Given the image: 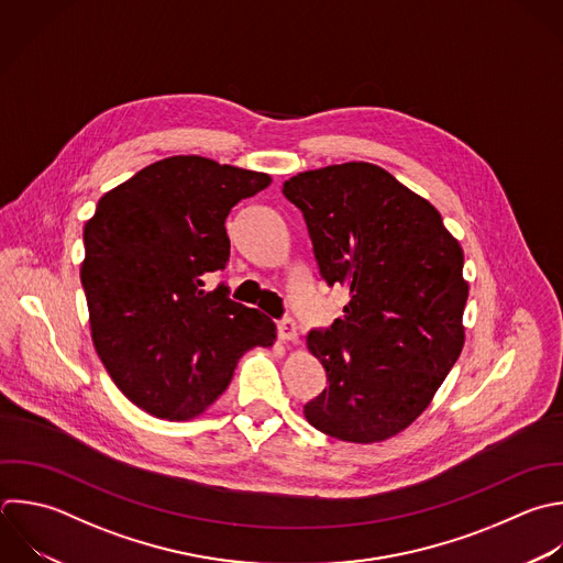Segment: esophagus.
Listing matches in <instances>:
<instances>
[{
    "mask_svg": "<svg viewBox=\"0 0 563 563\" xmlns=\"http://www.w3.org/2000/svg\"><path fill=\"white\" fill-rule=\"evenodd\" d=\"M277 336L288 343V341H297V325L292 321V317H284L277 321Z\"/></svg>",
    "mask_w": 563,
    "mask_h": 563,
    "instance_id": "34e87169",
    "label": "esophagus"
}]
</instances>
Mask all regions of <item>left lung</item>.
<instances>
[{"label": "left lung", "instance_id": "obj_1", "mask_svg": "<svg viewBox=\"0 0 563 563\" xmlns=\"http://www.w3.org/2000/svg\"><path fill=\"white\" fill-rule=\"evenodd\" d=\"M282 191L306 220L321 279L352 295L341 319L306 336L328 385L303 413L345 442L391 438L462 352V249L427 200L369 163L303 172Z\"/></svg>", "mask_w": 563, "mask_h": 563}]
</instances>
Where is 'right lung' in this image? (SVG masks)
Listing matches in <instances>:
<instances>
[{
	"label": "right lung",
	"mask_w": 563,
	"mask_h": 563,
	"mask_svg": "<svg viewBox=\"0 0 563 563\" xmlns=\"http://www.w3.org/2000/svg\"><path fill=\"white\" fill-rule=\"evenodd\" d=\"M271 176L172 156L106 194L84 229L81 284L95 347L117 387L156 418L187 420L229 387L240 356L275 341V323L207 292L224 271L231 209Z\"/></svg>",
	"instance_id": "add662e5"
}]
</instances>
